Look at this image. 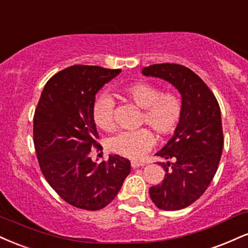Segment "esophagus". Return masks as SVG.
Segmentation results:
<instances>
[{"label":"esophagus","mask_w":248,"mask_h":248,"mask_svg":"<svg viewBox=\"0 0 248 248\" xmlns=\"http://www.w3.org/2000/svg\"><path fill=\"white\" fill-rule=\"evenodd\" d=\"M130 164H132V168H133V169H137V168H140V166H143V165H144V164H143V163L135 162V160H133V162L130 163Z\"/></svg>","instance_id":"obj_1"}]
</instances>
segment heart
<instances>
[{"instance_id":"b5f03b06","label":"heart","mask_w":248,"mask_h":248,"mask_svg":"<svg viewBox=\"0 0 248 248\" xmlns=\"http://www.w3.org/2000/svg\"><path fill=\"white\" fill-rule=\"evenodd\" d=\"M129 100L144 109L142 122L148 124L157 135L166 136L178 127L183 114L181 101L174 93H162L156 86L139 82L122 90ZM114 100L109 94H100L92 105V119L100 129L111 132L114 129L113 116ZM154 135L145 128L137 130H122L107 140L109 151L120 156L139 159L154 145Z\"/></svg>"}]
</instances>
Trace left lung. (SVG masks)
Listing matches in <instances>:
<instances>
[{"mask_svg":"<svg viewBox=\"0 0 248 248\" xmlns=\"http://www.w3.org/2000/svg\"><path fill=\"white\" fill-rule=\"evenodd\" d=\"M142 74L166 80L181 94L180 122L156 154L168 159L159 163L165 177L162 184L150 187L149 194L159 209H184L205 192L218 168L223 151L219 105L203 80L184 65L153 64L143 68Z\"/></svg>","mask_w":248,"mask_h":248,"instance_id":"left-lung-1","label":"left lung"}]
</instances>
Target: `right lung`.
<instances>
[{
	"label": "right lung",
	"instance_id": "add662e5",
	"mask_svg": "<svg viewBox=\"0 0 248 248\" xmlns=\"http://www.w3.org/2000/svg\"><path fill=\"white\" fill-rule=\"evenodd\" d=\"M121 69L71 65L45 85L33 118V141L45 179L65 202L84 210H99L118 195L130 172V162L109 155L97 163L89 154L97 147L92 119L95 94Z\"/></svg>",
	"mask_w": 248,
	"mask_h": 248
}]
</instances>
